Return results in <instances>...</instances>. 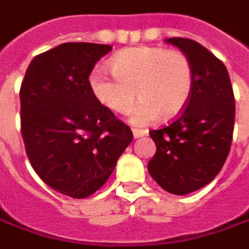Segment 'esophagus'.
Returning <instances> with one entry per match:
<instances>
[{
  "mask_svg": "<svg viewBox=\"0 0 249 249\" xmlns=\"http://www.w3.org/2000/svg\"><path fill=\"white\" fill-rule=\"evenodd\" d=\"M147 134V130H143V129H133V137L134 139H139V137H143Z\"/></svg>",
  "mask_w": 249,
  "mask_h": 249,
  "instance_id": "esophagus-1",
  "label": "esophagus"
}]
</instances>
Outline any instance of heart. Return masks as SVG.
Instances as JSON below:
<instances>
[{"instance_id": "heart-1", "label": "heart", "mask_w": 249, "mask_h": 249, "mask_svg": "<svg viewBox=\"0 0 249 249\" xmlns=\"http://www.w3.org/2000/svg\"><path fill=\"white\" fill-rule=\"evenodd\" d=\"M112 76L102 69L89 75V89L100 105L116 113H127L140 102L130 123L144 126L160 116L171 120L181 115L194 86V69L184 52L160 46H134L110 59Z\"/></svg>"}]
</instances>
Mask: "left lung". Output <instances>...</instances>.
Instances as JSON below:
<instances>
[{"label":"left lung","instance_id":"8db88e82","mask_svg":"<svg viewBox=\"0 0 249 249\" xmlns=\"http://www.w3.org/2000/svg\"><path fill=\"white\" fill-rule=\"evenodd\" d=\"M193 63L194 86L187 107L171 124L150 130L156 154L147 164L154 181L186 196L211 183L231 149L235 99L224 63L193 39L169 38Z\"/></svg>","mask_w":249,"mask_h":249}]
</instances>
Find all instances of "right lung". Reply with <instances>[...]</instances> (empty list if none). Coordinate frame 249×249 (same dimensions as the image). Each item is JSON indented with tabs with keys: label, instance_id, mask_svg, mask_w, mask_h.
<instances>
[{
	"label": "right lung",
	"instance_id": "obj_1",
	"mask_svg": "<svg viewBox=\"0 0 249 249\" xmlns=\"http://www.w3.org/2000/svg\"><path fill=\"white\" fill-rule=\"evenodd\" d=\"M110 45L66 42L35 56L22 80L21 133L45 184L72 198L103 186L133 140L127 124L100 105L89 75Z\"/></svg>",
	"mask_w": 249,
	"mask_h": 249
}]
</instances>
